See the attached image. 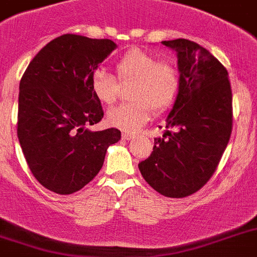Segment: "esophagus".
Here are the masks:
<instances>
[{
	"mask_svg": "<svg viewBox=\"0 0 257 257\" xmlns=\"http://www.w3.org/2000/svg\"><path fill=\"white\" fill-rule=\"evenodd\" d=\"M122 139H124V140H131V139H134V135L128 133H122Z\"/></svg>",
	"mask_w": 257,
	"mask_h": 257,
	"instance_id": "esophagus-1",
	"label": "esophagus"
}]
</instances>
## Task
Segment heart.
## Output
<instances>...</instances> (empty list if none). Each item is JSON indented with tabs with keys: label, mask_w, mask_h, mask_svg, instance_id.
<instances>
[{
	"label": "heart",
	"mask_w": 257,
	"mask_h": 257,
	"mask_svg": "<svg viewBox=\"0 0 257 257\" xmlns=\"http://www.w3.org/2000/svg\"><path fill=\"white\" fill-rule=\"evenodd\" d=\"M116 72L121 84H133L128 91L131 102L108 110L107 121L110 126L128 133L144 126L153 112H166L177 98L182 80L175 61L161 60L157 53L141 48L126 52L117 61ZM90 89L105 105L113 104L118 98V82L103 69L91 75Z\"/></svg>",
	"instance_id": "heart-1"
}]
</instances>
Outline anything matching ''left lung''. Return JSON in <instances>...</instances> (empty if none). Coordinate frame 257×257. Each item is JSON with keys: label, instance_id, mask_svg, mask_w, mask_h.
<instances>
[{"label": "left lung", "instance_id": "left-lung-1", "mask_svg": "<svg viewBox=\"0 0 257 257\" xmlns=\"http://www.w3.org/2000/svg\"><path fill=\"white\" fill-rule=\"evenodd\" d=\"M162 43L177 52L182 80L168 130L139 169L155 191L181 199L199 191L219 164L232 134V89L227 69L204 47L188 39Z\"/></svg>", "mask_w": 257, "mask_h": 257}]
</instances>
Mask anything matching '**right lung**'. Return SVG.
Returning <instances> with one entry per match:
<instances>
[{
    "label": "right lung",
    "instance_id": "1",
    "mask_svg": "<svg viewBox=\"0 0 257 257\" xmlns=\"http://www.w3.org/2000/svg\"><path fill=\"white\" fill-rule=\"evenodd\" d=\"M116 48L110 39L63 34L38 52L20 80L18 138L33 176L52 192L88 185L121 131H90L104 116L91 75Z\"/></svg>",
    "mask_w": 257,
    "mask_h": 257
}]
</instances>
